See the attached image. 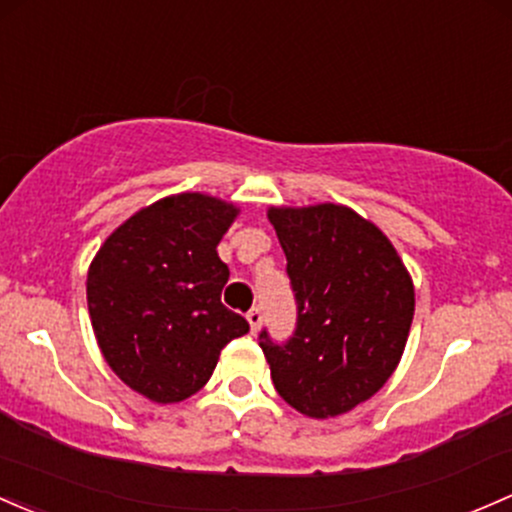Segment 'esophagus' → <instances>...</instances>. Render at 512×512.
Masks as SVG:
<instances>
[{"mask_svg": "<svg viewBox=\"0 0 512 512\" xmlns=\"http://www.w3.org/2000/svg\"><path fill=\"white\" fill-rule=\"evenodd\" d=\"M247 324H250L252 333H255L257 328H260V324H262V311L257 309V306H255V309H250V311H247Z\"/></svg>", "mask_w": 512, "mask_h": 512, "instance_id": "34e87169", "label": "esophagus"}]
</instances>
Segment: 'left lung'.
<instances>
[{
	"label": "left lung",
	"instance_id": "1",
	"mask_svg": "<svg viewBox=\"0 0 512 512\" xmlns=\"http://www.w3.org/2000/svg\"><path fill=\"white\" fill-rule=\"evenodd\" d=\"M267 218L297 297V331L284 346L260 333L274 390L311 419L351 412L387 383L405 353L410 272L383 230L348 206H272Z\"/></svg>",
	"mask_w": 512,
	"mask_h": 512
}]
</instances>
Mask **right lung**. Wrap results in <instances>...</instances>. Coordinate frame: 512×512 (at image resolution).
<instances>
[{"instance_id": "right-lung-1", "label": "right lung", "mask_w": 512, "mask_h": 512, "mask_svg": "<svg viewBox=\"0 0 512 512\" xmlns=\"http://www.w3.org/2000/svg\"><path fill=\"white\" fill-rule=\"evenodd\" d=\"M240 215L208 193H176L127 218L88 270L95 338L117 378L159 405L196 395L250 324L220 301L218 242Z\"/></svg>"}]
</instances>
